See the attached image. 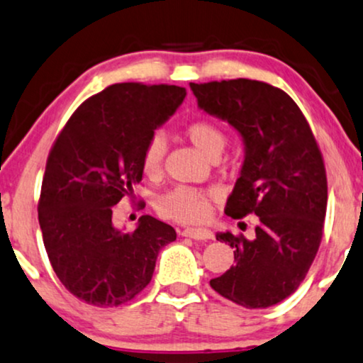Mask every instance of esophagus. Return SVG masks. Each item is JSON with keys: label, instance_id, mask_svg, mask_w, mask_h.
<instances>
[{"label": "esophagus", "instance_id": "34e87169", "mask_svg": "<svg viewBox=\"0 0 363 363\" xmlns=\"http://www.w3.org/2000/svg\"><path fill=\"white\" fill-rule=\"evenodd\" d=\"M182 235L190 237V239H196V240H210L213 239V232L208 229H185L182 232Z\"/></svg>", "mask_w": 363, "mask_h": 363}]
</instances>
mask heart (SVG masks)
Returning <instances> with one entry per match:
<instances>
[{
  "instance_id": "b5f03b06",
  "label": "heart",
  "mask_w": 363,
  "mask_h": 363,
  "mask_svg": "<svg viewBox=\"0 0 363 363\" xmlns=\"http://www.w3.org/2000/svg\"><path fill=\"white\" fill-rule=\"evenodd\" d=\"M183 134L195 147H199L203 155L210 158H217L225 145V134L213 121L194 119L185 124ZM164 153H167V141L161 134H153L146 141L141 155V169L146 177H158L163 169ZM218 199V194L213 190H202L195 186L177 185L161 194L156 199V210L164 218L183 223L203 222L210 217L212 203Z\"/></svg>"
}]
</instances>
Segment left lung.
<instances>
[{"mask_svg": "<svg viewBox=\"0 0 363 363\" xmlns=\"http://www.w3.org/2000/svg\"><path fill=\"white\" fill-rule=\"evenodd\" d=\"M199 106L242 136L245 158L225 213H256L252 240L217 234L234 249L229 271L210 279L223 298L244 308L283 301L303 283L323 237L326 169L320 146L296 102L261 80L190 82Z\"/></svg>", "mask_w": 363, "mask_h": 363, "instance_id": "obj_1", "label": "left lung"}]
</instances>
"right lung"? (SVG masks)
Returning <instances> with one entry per match:
<instances>
[{
  "label": "right lung",
  "instance_id": "right-lung-1",
  "mask_svg": "<svg viewBox=\"0 0 363 363\" xmlns=\"http://www.w3.org/2000/svg\"><path fill=\"white\" fill-rule=\"evenodd\" d=\"M178 86L123 82L84 101L48 153L38 200L45 250L60 283L87 305L113 308L153 277L172 225L143 216L124 234L113 207L141 182V155L155 129L185 99Z\"/></svg>",
  "mask_w": 363,
  "mask_h": 363
}]
</instances>
